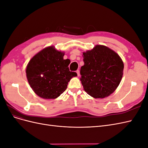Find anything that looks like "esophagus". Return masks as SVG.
Returning <instances> with one entry per match:
<instances>
[{"label": "esophagus", "instance_id": "esophagus-1", "mask_svg": "<svg viewBox=\"0 0 148 148\" xmlns=\"http://www.w3.org/2000/svg\"><path fill=\"white\" fill-rule=\"evenodd\" d=\"M76 72H77V73L78 77H79V75H80V74H79V71L78 70L76 71Z\"/></svg>", "mask_w": 148, "mask_h": 148}]
</instances>
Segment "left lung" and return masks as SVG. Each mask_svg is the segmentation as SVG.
Returning <instances> with one entry per match:
<instances>
[{"instance_id": "1", "label": "left lung", "mask_w": 148, "mask_h": 148, "mask_svg": "<svg viewBox=\"0 0 148 148\" xmlns=\"http://www.w3.org/2000/svg\"><path fill=\"white\" fill-rule=\"evenodd\" d=\"M83 54L84 65L80 70V80L84 90L95 98L109 96L122 78V60L115 52L102 45H96Z\"/></svg>"}]
</instances>
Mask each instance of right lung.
I'll return each mask as SVG.
<instances>
[{
    "instance_id": "obj_1",
    "label": "right lung",
    "mask_w": 148,
    "mask_h": 148,
    "mask_svg": "<svg viewBox=\"0 0 148 148\" xmlns=\"http://www.w3.org/2000/svg\"><path fill=\"white\" fill-rule=\"evenodd\" d=\"M53 46L44 48L31 59L26 73L31 88L43 99H56L63 93L71 78L77 73L70 71L69 59Z\"/></svg>"
}]
</instances>
